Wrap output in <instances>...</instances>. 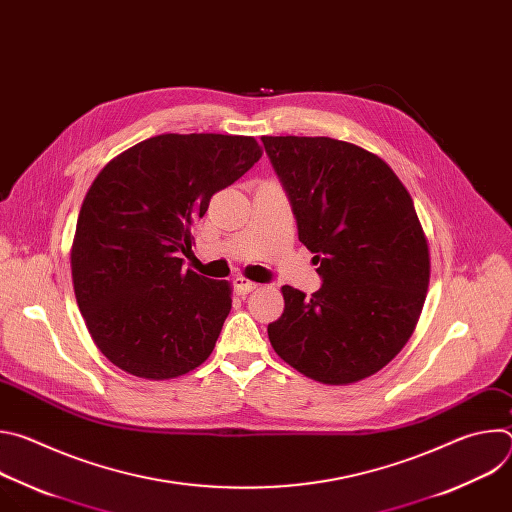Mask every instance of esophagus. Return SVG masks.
Instances as JSON below:
<instances>
[{
    "mask_svg": "<svg viewBox=\"0 0 512 512\" xmlns=\"http://www.w3.org/2000/svg\"><path fill=\"white\" fill-rule=\"evenodd\" d=\"M233 283H235V289H237L239 296H245V294H249V291H253L257 287L255 281H249L245 277H237Z\"/></svg>",
    "mask_w": 512,
    "mask_h": 512,
    "instance_id": "1",
    "label": "esophagus"
}]
</instances>
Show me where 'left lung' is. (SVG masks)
Listing matches in <instances>:
<instances>
[{"mask_svg": "<svg viewBox=\"0 0 512 512\" xmlns=\"http://www.w3.org/2000/svg\"><path fill=\"white\" fill-rule=\"evenodd\" d=\"M322 285H283L267 326L273 350L326 385L367 379L391 362L421 314L429 253L413 200L375 154L332 137H261Z\"/></svg>", "mask_w": 512, "mask_h": 512, "instance_id": "left-lung-1", "label": "left lung"}]
</instances>
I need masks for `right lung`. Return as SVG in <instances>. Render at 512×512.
<instances>
[{"instance_id": "right-lung-1", "label": "right lung", "mask_w": 512, "mask_h": 512, "mask_svg": "<svg viewBox=\"0 0 512 512\" xmlns=\"http://www.w3.org/2000/svg\"><path fill=\"white\" fill-rule=\"evenodd\" d=\"M261 158L253 137L164 133L111 160L89 188L70 265L99 350L141 379H174L210 356L231 312L229 281L182 269L212 194Z\"/></svg>"}]
</instances>
